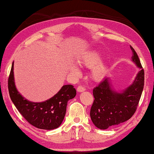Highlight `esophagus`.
<instances>
[{"mask_svg": "<svg viewBox=\"0 0 154 154\" xmlns=\"http://www.w3.org/2000/svg\"><path fill=\"white\" fill-rule=\"evenodd\" d=\"M77 91L78 92H81L85 91V88H84V87L82 86H79L78 87V88H77Z\"/></svg>", "mask_w": 154, "mask_h": 154, "instance_id": "obj_1", "label": "esophagus"}]
</instances>
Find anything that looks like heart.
Wrapping results in <instances>:
<instances>
[{
	"label": "heart",
	"instance_id": "b5f03b06",
	"mask_svg": "<svg viewBox=\"0 0 154 154\" xmlns=\"http://www.w3.org/2000/svg\"><path fill=\"white\" fill-rule=\"evenodd\" d=\"M102 59L101 54L98 51H90L83 55L78 59V62L80 65L86 67L92 68L91 76L95 81H99L104 78L108 72V65L105 62H98ZM70 71L74 74L79 73V68L75 64L70 66Z\"/></svg>",
	"mask_w": 154,
	"mask_h": 154
}]
</instances>
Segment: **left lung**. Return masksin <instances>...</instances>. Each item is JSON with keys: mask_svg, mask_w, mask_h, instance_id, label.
Returning <instances> with one entry per match:
<instances>
[{"mask_svg": "<svg viewBox=\"0 0 154 154\" xmlns=\"http://www.w3.org/2000/svg\"><path fill=\"white\" fill-rule=\"evenodd\" d=\"M130 48L132 62L140 69L131 85L117 91L106 77L93 89L94 100L90 115L92 123L100 129H106L129 120L137 109L143 89L144 70L137 53L131 46Z\"/></svg>", "mask_w": 154, "mask_h": 154, "instance_id": "8db88e82", "label": "left lung"}]
</instances>
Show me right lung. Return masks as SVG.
<instances>
[{
  "mask_svg": "<svg viewBox=\"0 0 154 154\" xmlns=\"http://www.w3.org/2000/svg\"><path fill=\"white\" fill-rule=\"evenodd\" d=\"M12 63L8 88L11 99L19 112L32 125L38 129L51 130L60 126L64 119L68 101L76 95L71 85H63L57 94L43 102L35 103L26 99L17 91Z\"/></svg>",
  "mask_w": 154,
  "mask_h": 154,
  "instance_id": "add662e5",
  "label": "right lung"
}]
</instances>
